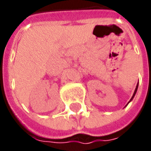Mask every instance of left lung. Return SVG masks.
<instances>
[{"label":"left lung","instance_id":"left-lung-1","mask_svg":"<svg viewBox=\"0 0 151 151\" xmlns=\"http://www.w3.org/2000/svg\"><path fill=\"white\" fill-rule=\"evenodd\" d=\"M138 84H139V83H138ZM137 89H138V85H137L136 88H135V91H134V95H133V96H132V98H131V99H130V101H131V100H132V99H133V98H134V95H135V93H136Z\"/></svg>","mask_w":151,"mask_h":151}]
</instances>
